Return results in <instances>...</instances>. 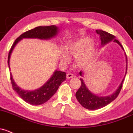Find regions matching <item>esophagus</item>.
<instances>
[{"mask_svg":"<svg viewBox=\"0 0 133 133\" xmlns=\"http://www.w3.org/2000/svg\"><path fill=\"white\" fill-rule=\"evenodd\" d=\"M73 77V74H72V73H68L66 75V78L68 79L71 78Z\"/></svg>","mask_w":133,"mask_h":133,"instance_id":"1","label":"esophagus"}]
</instances>
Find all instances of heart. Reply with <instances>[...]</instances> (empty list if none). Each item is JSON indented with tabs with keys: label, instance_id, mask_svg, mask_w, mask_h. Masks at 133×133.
Listing matches in <instances>:
<instances>
[{
	"label": "heart",
	"instance_id": "heart-1",
	"mask_svg": "<svg viewBox=\"0 0 133 133\" xmlns=\"http://www.w3.org/2000/svg\"><path fill=\"white\" fill-rule=\"evenodd\" d=\"M76 55V61L78 65L85 66L90 64L95 56V45L91 38L84 37L71 42L62 47L60 55L62 61L68 62L71 60V55Z\"/></svg>",
	"mask_w": 133,
	"mask_h": 133
}]
</instances>
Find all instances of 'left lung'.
<instances>
[{"label": "left lung", "instance_id": "left-lung-1", "mask_svg": "<svg viewBox=\"0 0 133 133\" xmlns=\"http://www.w3.org/2000/svg\"><path fill=\"white\" fill-rule=\"evenodd\" d=\"M96 32L97 33V34H98L99 35H100L102 45L104 46V45L107 44L108 43L113 41V42H115L117 43L118 45H120V47H121V48H122L123 50H124V48H123L122 44H120V42L118 41V40L115 39V37L114 35L110 34V33H109L106 31L100 30V29L96 30ZM125 57L126 63H127L125 72L126 75L127 70V56H126V54ZM80 76H82V71L80 72ZM124 79H123L122 83L120 84V86H119L118 88L116 89V91L114 92L113 94H112V95L107 96H97V95H95V94L92 93L86 87L84 80L82 78H80V81H81L82 84L80 88H79L78 90L76 92V99H77V100L78 101V102L80 103L84 108L88 109L89 110H95L98 109H100L103 108V107H105V105L110 104L111 102L115 100V99H116V97L118 96L119 93H120V91H121L122 88V84L123 82H124Z\"/></svg>", "mask_w": 133, "mask_h": 133}]
</instances>
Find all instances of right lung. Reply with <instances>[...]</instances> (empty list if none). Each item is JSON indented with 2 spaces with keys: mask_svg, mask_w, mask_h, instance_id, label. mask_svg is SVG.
Masks as SVG:
<instances>
[{
  "mask_svg": "<svg viewBox=\"0 0 133 133\" xmlns=\"http://www.w3.org/2000/svg\"><path fill=\"white\" fill-rule=\"evenodd\" d=\"M58 32V28L56 25L49 26H38L37 28L28 31L20 35L11 48L9 52L8 64L9 67V60L13 49L17 45V43L23 38H38L42 40H48L55 37ZM10 78L13 89L22 98L25 102L33 105H41L46 102L51 98L52 96L57 92L59 86L62 82L66 78V74L65 72L56 70L51 77L38 89L33 91L24 90L18 86L13 79L11 73H10Z\"/></svg>",
  "mask_w": 133,
  "mask_h": 133,
  "instance_id": "1",
  "label": "right lung"
}]
</instances>
